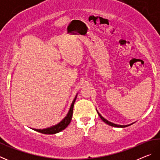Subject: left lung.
<instances>
[{"label": "left lung", "instance_id": "8db88e82", "mask_svg": "<svg viewBox=\"0 0 160 160\" xmlns=\"http://www.w3.org/2000/svg\"><path fill=\"white\" fill-rule=\"evenodd\" d=\"M97 113H98V114H99V117L101 118V119L102 120L104 121V123H106L107 124H108V125H109V126H113V127H118V128H125V127H127V126H130L131 125V124H130V125H126V126H123V125H117V124H115V123H112V122H110V121H107V119H105L104 117H103V116H101V114H99V113L97 112ZM132 124V123H131Z\"/></svg>", "mask_w": 160, "mask_h": 160}]
</instances>
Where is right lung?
Segmentation results:
<instances>
[{
	"label": "right lung",
	"instance_id": "right-lung-1",
	"mask_svg": "<svg viewBox=\"0 0 160 160\" xmlns=\"http://www.w3.org/2000/svg\"><path fill=\"white\" fill-rule=\"evenodd\" d=\"M76 98H77V95L72 102L71 107H70V110H69L67 116L61 121L60 123H58V124H56V125H55V126H53L51 127H49V128H47L45 129H33V130H34V131H36L37 132H42V133L48 134V135L55 134V133H57V132H61V131H63V130H64L69 125L70 121H71L72 112H73L74 103H75V99H76Z\"/></svg>",
	"mask_w": 160,
	"mask_h": 160
}]
</instances>
